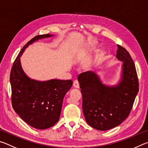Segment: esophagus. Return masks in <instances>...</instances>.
I'll return each mask as SVG.
<instances>
[{
	"mask_svg": "<svg viewBox=\"0 0 148 148\" xmlns=\"http://www.w3.org/2000/svg\"><path fill=\"white\" fill-rule=\"evenodd\" d=\"M73 86L75 87V88H76V89L79 88V84L78 81H77V80H75V81H74V82H73Z\"/></svg>",
	"mask_w": 148,
	"mask_h": 148,
	"instance_id": "esophagus-1",
	"label": "esophagus"
}]
</instances>
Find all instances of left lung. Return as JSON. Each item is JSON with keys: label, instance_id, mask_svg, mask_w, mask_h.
Listing matches in <instances>:
<instances>
[{"label": "left lung", "instance_id": "obj_1", "mask_svg": "<svg viewBox=\"0 0 148 148\" xmlns=\"http://www.w3.org/2000/svg\"><path fill=\"white\" fill-rule=\"evenodd\" d=\"M116 58L123 62L118 83L106 86L94 72L77 77L82 94V108L87 123L99 131L118 126L129 116L138 92V79L133 61L124 47L117 45Z\"/></svg>", "mask_w": 148, "mask_h": 148}]
</instances>
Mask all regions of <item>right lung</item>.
Returning <instances> with one entry per match:
<instances>
[{
  "label": "right lung",
  "instance_id": "add662e5",
  "mask_svg": "<svg viewBox=\"0 0 148 148\" xmlns=\"http://www.w3.org/2000/svg\"><path fill=\"white\" fill-rule=\"evenodd\" d=\"M53 36L38 35L27 42L15 60L10 77L14 110L25 122L37 129H48L59 121L64 97L72 82L56 79L41 82L30 78L22 69L20 57L33 42Z\"/></svg>",
  "mask_w": 148,
  "mask_h": 148
}]
</instances>
